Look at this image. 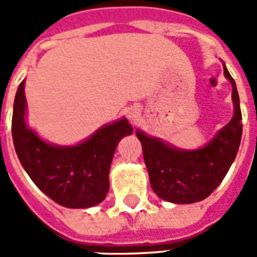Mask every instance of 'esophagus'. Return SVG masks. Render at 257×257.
<instances>
[{"mask_svg": "<svg viewBox=\"0 0 257 257\" xmlns=\"http://www.w3.org/2000/svg\"><path fill=\"white\" fill-rule=\"evenodd\" d=\"M129 118H131L132 121H136V119L139 118V111H138L136 108H131V111H129Z\"/></svg>", "mask_w": 257, "mask_h": 257, "instance_id": "34e87169", "label": "esophagus"}]
</instances>
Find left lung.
Wrapping results in <instances>:
<instances>
[{
  "label": "left lung",
  "mask_w": 257,
  "mask_h": 257,
  "mask_svg": "<svg viewBox=\"0 0 257 257\" xmlns=\"http://www.w3.org/2000/svg\"><path fill=\"white\" fill-rule=\"evenodd\" d=\"M223 68L232 86L234 115L205 147L180 150L136 131L143 149L151 189L160 198L175 204L202 201L221 183L235 160L242 136V114L235 81L224 64Z\"/></svg>",
  "instance_id": "obj_1"
}]
</instances>
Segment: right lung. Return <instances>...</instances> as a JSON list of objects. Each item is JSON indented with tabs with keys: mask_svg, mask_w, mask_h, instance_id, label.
Here are the masks:
<instances>
[{
	"mask_svg": "<svg viewBox=\"0 0 257 257\" xmlns=\"http://www.w3.org/2000/svg\"><path fill=\"white\" fill-rule=\"evenodd\" d=\"M25 81L15 96L12 138L16 154L27 175L42 193L66 208H89L108 193V172L114 151L134 128L128 119L103 126L82 143L53 146L27 128L25 121Z\"/></svg>",
	"mask_w": 257,
	"mask_h": 257,
	"instance_id": "obj_1",
	"label": "right lung"
}]
</instances>
